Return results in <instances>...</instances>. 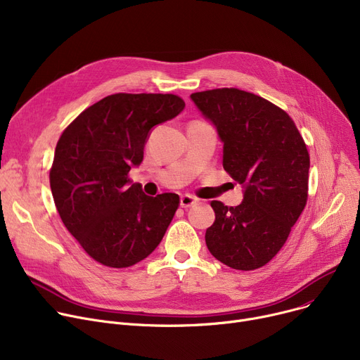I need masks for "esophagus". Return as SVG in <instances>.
<instances>
[{
  "instance_id": "obj_1",
  "label": "esophagus",
  "mask_w": 360,
  "mask_h": 360,
  "mask_svg": "<svg viewBox=\"0 0 360 360\" xmlns=\"http://www.w3.org/2000/svg\"><path fill=\"white\" fill-rule=\"evenodd\" d=\"M195 202H197V198L193 197V195H190V194H184V195L181 197V207H182V209H188V207L194 205Z\"/></svg>"
}]
</instances>
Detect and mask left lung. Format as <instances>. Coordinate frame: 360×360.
<instances>
[{
  "instance_id": "8db88e82",
  "label": "left lung",
  "mask_w": 360,
  "mask_h": 360,
  "mask_svg": "<svg viewBox=\"0 0 360 360\" xmlns=\"http://www.w3.org/2000/svg\"><path fill=\"white\" fill-rule=\"evenodd\" d=\"M217 128L223 167L245 186L243 201H212L207 248L235 270H257L286 243L308 201L309 153L286 110L254 93L221 87L191 94Z\"/></svg>"
}]
</instances>
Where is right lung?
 <instances>
[{"label":"right lung","mask_w":360,"mask_h":360,"mask_svg":"<svg viewBox=\"0 0 360 360\" xmlns=\"http://www.w3.org/2000/svg\"><path fill=\"white\" fill-rule=\"evenodd\" d=\"M172 93H115L84 109L56 143L49 182L67 231L94 261L112 269L156 250L179 207V195L148 197L129 185L148 131L184 109Z\"/></svg>","instance_id":"1"}]
</instances>
